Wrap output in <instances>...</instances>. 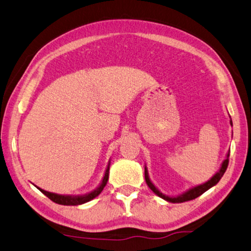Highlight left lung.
<instances>
[{
	"label": "left lung",
	"instance_id": "left-lung-1",
	"mask_svg": "<svg viewBox=\"0 0 251 251\" xmlns=\"http://www.w3.org/2000/svg\"><path fill=\"white\" fill-rule=\"evenodd\" d=\"M229 124H230V126H233V122H232V119H230V116H229ZM228 156H229V151L226 153V156H225V160L222 162V164H221V168L219 169V171L208 181H205V183H203V184H200V185L195 186V187H191V188L187 189L186 191H184V193H181L180 195H177V196H168V195H164L163 193H161V191L159 190V188L156 187V186L151 181V179L149 177L148 169H147V166L145 165L146 183H147V185L149 186V188L152 191H153V193L156 196H159L160 198L164 199L166 201H169V202L180 203V202H185V201L193 200L195 198L199 197L200 195H202L208 189H210L211 187H213V186H215V185L219 183L220 179L222 178V176L224 175L225 171H226V169H227Z\"/></svg>",
	"mask_w": 251,
	"mask_h": 251
}]
</instances>
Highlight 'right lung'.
Instances as JSON below:
<instances>
[{
  "instance_id": "add662e5",
  "label": "right lung",
  "mask_w": 251,
  "mask_h": 251,
  "mask_svg": "<svg viewBox=\"0 0 251 251\" xmlns=\"http://www.w3.org/2000/svg\"><path fill=\"white\" fill-rule=\"evenodd\" d=\"M110 165H111V160L107 163V166L104 172V175H103V178L100 181V184L98 185V187L96 189H93L92 191L85 195H60V194H55V193H50V191L44 190L40 187H36L41 191L42 194L47 196L48 198H50L52 201H54L55 203L58 204H63V205H79L88 202V201H91L92 199H95L101 194V191L103 188L105 187V185L107 183V179H109V171H110Z\"/></svg>"
}]
</instances>
